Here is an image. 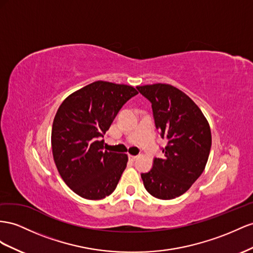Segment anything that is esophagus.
I'll return each mask as SVG.
<instances>
[{
    "instance_id": "obj_1",
    "label": "esophagus",
    "mask_w": 253,
    "mask_h": 253,
    "mask_svg": "<svg viewBox=\"0 0 253 253\" xmlns=\"http://www.w3.org/2000/svg\"><path fill=\"white\" fill-rule=\"evenodd\" d=\"M127 158H128V161L129 162H134L136 159H137V156H135V155H131V154H128L127 155Z\"/></svg>"
}]
</instances>
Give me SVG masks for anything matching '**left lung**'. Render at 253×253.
<instances>
[{
  "mask_svg": "<svg viewBox=\"0 0 253 253\" xmlns=\"http://www.w3.org/2000/svg\"><path fill=\"white\" fill-rule=\"evenodd\" d=\"M152 104L156 129L167 140L163 158L141 173L147 192L162 200L186 193L201 175L211 146L210 125L187 94L169 84L136 87Z\"/></svg>",
  "mask_w": 253,
  "mask_h": 253,
  "instance_id": "obj_1",
  "label": "left lung"
}]
</instances>
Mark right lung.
<instances>
[{
    "instance_id": "add662e5",
    "label": "right lung",
    "mask_w": 253,
    "mask_h": 253,
    "mask_svg": "<svg viewBox=\"0 0 253 253\" xmlns=\"http://www.w3.org/2000/svg\"><path fill=\"white\" fill-rule=\"evenodd\" d=\"M134 87L97 81L67 97L52 126V152L60 176L74 193L88 200L110 196L127 163L125 153L103 150L101 137Z\"/></svg>"
}]
</instances>
